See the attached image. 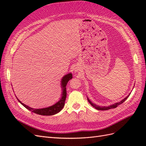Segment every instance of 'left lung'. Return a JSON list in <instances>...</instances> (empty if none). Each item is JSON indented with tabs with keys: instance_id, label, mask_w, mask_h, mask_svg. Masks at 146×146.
<instances>
[{
	"instance_id": "obj_1",
	"label": "left lung",
	"mask_w": 146,
	"mask_h": 146,
	"mask_svg": "<svg viewBox=\"0 0 146 146\" xmlns=\"http://www.w3.org/2000/svg\"><path fill=\"white\" fill-rule=\"evenodd\" d=\"M130 95V94L129 96H127L125 99H123L122 100H121V102H117V103H116V104H114L113 105L108 106V107H101V106L100 107V106H98V105H97L96 104H94L93 103H92L90 101V100H89V99H88V101L89 102V103L92 106V107H94L97 110H108L111 109V108H116L118 105L122 104L123 102H124L128 98H129Z\"/></svg>"
}]
</instances>
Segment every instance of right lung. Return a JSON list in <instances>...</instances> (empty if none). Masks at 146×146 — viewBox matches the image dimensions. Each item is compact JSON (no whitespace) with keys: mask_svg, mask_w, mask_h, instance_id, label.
<instances>
[{"mask_svg":"<svg viewBox=\"0 0 146 146\" xmlns=\"http://www.w3.org/2000/svg\"><path fill=\"white\" fill-rule=\"evenodd\" d=\"M72 75L71 73H69L67 75L64 76L62 80H61V86H62V95H61V99L58 102L56 103L55 104L53 105L52 106H50L49 107L44 108H41V109H34L32 108H30L28 106L25 105L23 103H22L19 99V102L23 105L24 107H25L27 109L30 110L31 111H32L35 113L39 114V115H42V116H52L60 112L61 110L63 109L64 106V102L66 98V94H67V92H66V85H67L68 82L72 79Z\"/></svg>","mask_w":146,"mask_h":146,"instance_id":"add662e5","label":"right lung"}]
</instances>
